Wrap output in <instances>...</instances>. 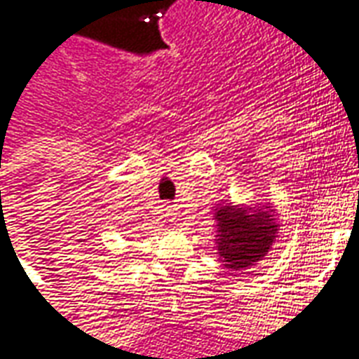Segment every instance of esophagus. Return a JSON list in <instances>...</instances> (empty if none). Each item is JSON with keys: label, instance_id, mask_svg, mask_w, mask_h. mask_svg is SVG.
I'll return each instance as SVG.
<instances>
[{"label": "esophagus", "instance_id": "1", "mask_svg": "<svg viewBox=\"0 0 359 359\" xmlns=\"http://www.w3.org/2000/svg\"><path fill=\"white\" fill-rule=\"evenodd\" d=\"M164 210H166V216H168L170 219H176V208H174V206H166V208H164Z\"/></svg>", "mask_w": 359, "mask_h": 359}]
</instances>
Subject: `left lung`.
<instances>
[{
    "mask_svg": "<svg viewBox=\"0 0 359 359\" xmlns=\"http://www.w3.org/2000/svg\"><path fill=\"white\" fill-rule=\"evenodd\" d=\"M218 219V252L226 268L247 269L268 255L276 239L277 224L268 212L248 214L233 206H222Z\"/></svg>",
    "mask_w": 359,
    "mask_h": 359,
    "instance_id": "left-lung-1",
    "label": "left lung"
}]
</instances>
